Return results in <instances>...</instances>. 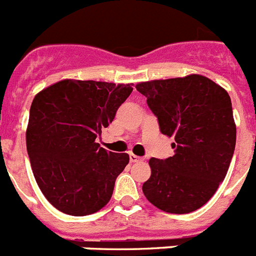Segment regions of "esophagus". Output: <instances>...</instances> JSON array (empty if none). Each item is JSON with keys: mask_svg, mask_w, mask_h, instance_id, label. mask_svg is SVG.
Instances as JSON below:
<instances>
[{"mask_svg": "<svg viewBox=\"0 0 256 256\" xmlns=\"http://www.w3.org/2000/svg\"><path fill=\"white\" fill-rule=\"evenodd\" d=\"M130 160L132 162V163H136V162L142 160V158H140V156H137V155L134 154H130Z\"/></svg>", "mask_w": 256, "mask_h": 256, "instance_id": "34e87169", "label": "esophagus"}]
</instances>
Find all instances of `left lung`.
Instances as JSON below:
<instances>
[{
  "mask_svg": "<svg viewBox=\"0 0 256 256\" xmlns=\"http://www.w3.org/2000/svg\"><path fill=\"white\" fill-rule=\"evenodd\" d=\"M163 134L174 137V154L149 160L142 185L150 203L170 214L193 212L226 178L236 148L232 101L226 90L202 75L140 82Z\"/></svg>",
  "mask_w": 256,
  "mask_h": 256,
  "instance_id": "1",
  "label": "left lung"
}]
</instances>
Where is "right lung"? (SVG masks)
<instances>
[{
  "label": "right lung",
  "mask_w": 256,
  "mask_h": 256,
  "mask_svg": "<svg viewBox=\"0 0 256 256\" xmlns=\"http://www.w3.org/2000/svg\"><path fill=\"white\" fill-rule=\"evenodd\" d=\"M132 90L130 84L62 80L34 98L28 156L37 185L56 210L90 215L111 200L130 155L107 152L96 138Z\"/></svg>",
  "instance_id": "obj_1"
}]
</instances>
